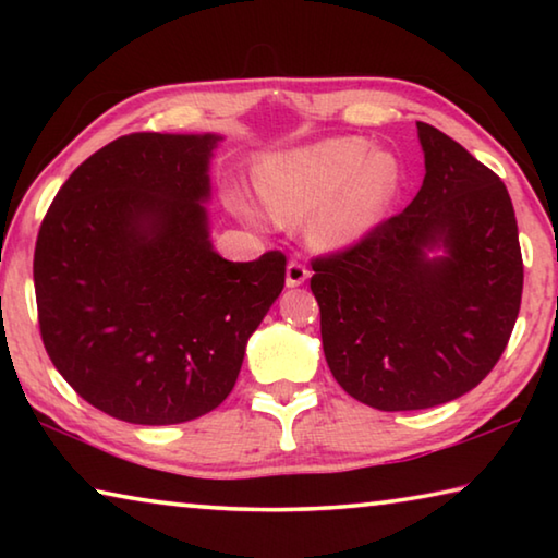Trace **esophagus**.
I'll return each mask as SVG.
<instances>
[{"instance_id": "1", "label": "esophagus", "mask_w": 558, "mask_h": 558, "mask_svg": "<svg viewBox=\"0 0 558 558\" xmlns=\"http://www.w3.org/2000/svg\"><path fill=\"white\" fill-rule=\"evenodd\" d=\"M307 278H310V270L302 266V263H298V260H290L288 263V270H286V286L288 288H298Z\"/></svg>"}]
</instances>
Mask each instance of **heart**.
I'll use <instances>...</instances> for the list:
<instances>
[{
	"label": "heart",
	"instance_id": "obj_1",
	"mask_svg": "<svg viewBox=\"0 0 558 558\" xmlns=\"http://www.w3.org/2000/svg\"><path fill=\"white\" fill-rule=\"evenodd\" d=\"M253 182L272 219L310 216V241L337 251L364 239L386 219L401 194L403 169L389 149H369L362 137H332L263 157ZM233 206L245 219H258L239 194H233Z\"/></svg>",
	"mask_w": 558,
	"mask_h": 558
}]
</instances>
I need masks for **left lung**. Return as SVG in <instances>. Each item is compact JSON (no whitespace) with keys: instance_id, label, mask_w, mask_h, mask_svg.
<instances>
[{"instance_id":"left-lung-1","label":"left lung","mask_w":558,"mask_h":558,"mask_svg":"<svg viewBox=\"0 0 558 558\" xmlns=\"http://www.w3.org/2000/svg\"><path fill=\"white\" fill-rule=\"evenodd\" d=\"M426 177L399 216L313 263L327 366L372 409L421 411L485 379L512 335L524 266L507 186L415 122Z\"/></svg>"}]
</instances>
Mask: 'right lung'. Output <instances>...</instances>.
<instances>
[{"mask_svg": "<svg viewBox=\"0 0 558 558\" xmlns=\"http://www.w3.org/2000/svg\"><path fill=\"white\" fill-rule=\"evenodd\" d=\"M221 135L135 132L65 179L39 229L34 288L46 352L112 418L172 426L214 411L286 286V256L214 251Z\"/></svg>", "mask_w": 558, "mask_h": 558, "instance_id": "add662e5", "label": "right lung"}]
</instances>
